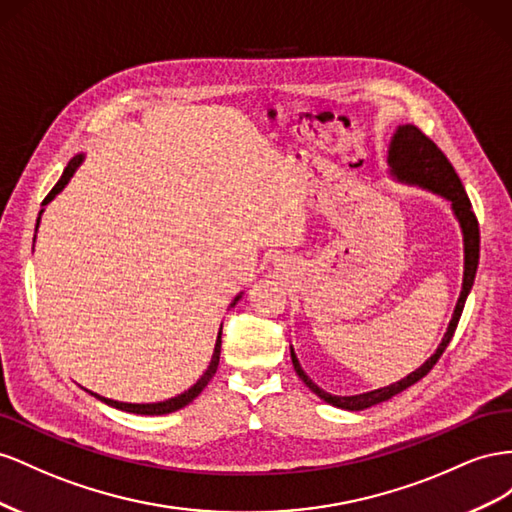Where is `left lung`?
Segmentation results:
<instances>
[{"label": "left lung", "mask_w": 512, "mask_h": 512, "mask_svg": "<svg viewBox=\"0 0 512 512\" xmlns=\"http://www.w3.org/2000/svg\"><path fill=\"white\" fill-rule=\"evenodd\" d=\"M388 165L401 182H410V184H418L422 188H429V191L446 197L452 203V210H455V216L459 218V225L463 231V251H465L463 289H461V296L457 300L455 313H452L448 330L444 334L440 347L435 349V354L425 364H422L420 369H416L414 373L401 379V382L390 384L386 388H377V390L364 392V394H354V397H337V394H330L326 390H321L317 384H313V379L302 371L294 349H291V362H294V369L302 382L309 386L319 399H324L326 403H330L334 407H341V410H352V412L367 410V407H371V405L392 399L394 394H399L405 388H410L416 382H420V379L435 367V362L440 360V356L444 354V349L448 347V343L452 339V334H455V330H457L467 294H470V289L474 285L478 257H480L478 218L472 210L470 197L465 195V188L459 180V175H457L455 167L450 165L446 154L437 148V145L425 133H422L420 128H416L412 124H405V126L397 128V133H394V137L390 141Z\"/></svg>", "instance_id": "8db88e82"}]
</instances>
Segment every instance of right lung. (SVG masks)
<instances>
[{
    "label": "right lung",
    "instance_id": "right-lung-1",
    "mask_svg": "<svg viewBox=\"0 0 512 512\" xmlns=\"http://www.w3.org/2000/svg\"><path fill=\"white\" fill-rule=\"evenodd\" d=\"M81 160H83V154H79V156H75V158L70 160L68 167H66L64 173H62V178L57 180V184L51 188V193L45 197V201H42V206H47V203L68 184V180L72 178V173H75L77 167L81 165ZM40 214H42V210H40ZM38 223H40V216H38ZM38 223H36V229H38ZM238 300H240V296H238L236 300H233V304H236ZM233 304H231V306H233ZM221 334H223V326H221V332H218V339H216V345H214V354H212V362H210L208 371L201 375V379H199V382H197L195 386H191L186 392L178 394V397H173V399H169V401H160V403H120V401H111V399H105V397H98V394H94V392H92V394H94L96 399H100L102 403H107V405H111V407H118V410L130 412V414L163 416V414L178 412V410H182L184 405L191 403L195 397H199L201 390L206 388L210 379L214 377V373H216V369H218V360H221Z\"/></svg>",
    "mask_w": 512,
    "mask_h": 512
}]
</instances>
